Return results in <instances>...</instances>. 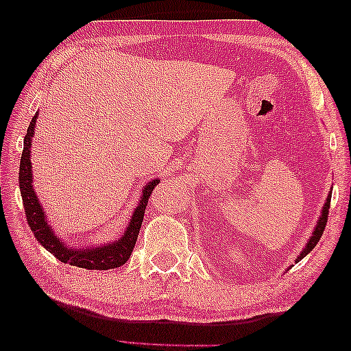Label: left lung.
Segmentation results:
<instances>
[{
    "instance_id": "1",
    "label": "left lung",
    "mask_w": 351,
    "mask_h": 351,
    "mask_svg": "<svg viewBox=\"0 0 351 351\" xmlns=\"http://www.w3.org/2000/svg\"><path fill=\"white\" fill-rule=\"evenodd\" d=\"M330 202H331V196H328L326 197V202H325V205H324V210H322V216L319 217V221H317V226H315V228H314V232H313V237L309 238V241H308V244L305 245V249L302 250V254L297 256V260H295V263L297 261H300L302 258H305L309 252H311L315 245H317V243L320 241V238H322V234H324V230H325V226H326V221H328V210H330Z\"/></svg>"
}]
</instances>
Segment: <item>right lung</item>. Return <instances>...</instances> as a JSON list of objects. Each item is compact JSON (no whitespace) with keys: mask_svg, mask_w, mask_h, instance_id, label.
Instances as JSON below:
<instances>
[{"mask_svg":"<svg viewBox=\"0 0 351 351\" xmlns=\"http://www.w3.org/2000/svg\"><path fill=\"white\" fill-rule=\"evenodd\" d=\"M37 113L34 114L32 121L27 128V134L25 136V147H23L21 160H20V191L23 205H25V213L29 227L32 230L34 237L42 244L45 249H48L57 260L71 266L90 269V271H107V269H114L123 266L129 260L132 250H134L138 233H140L143 217H145V210L151 197L152 189L158 185V179H154L143 188V196L140 204L132 215L129 227L118 241L104 244L101 247H87V249H77V247H68L60 239L56 237L53 228L49 227L46 221L45 210L40 206L38 199L36 196L32 186V165H31V141L34 136V129H36Z\"/></svg>","mask_w":351,"mask_h":351,"instance_id":"add662e5","label":"right lung"}]
</instances>
